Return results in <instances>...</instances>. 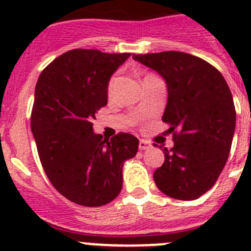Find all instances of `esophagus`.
I'll return each instance as SVG.
<instances>
[{"mask_svg":"<svg viewBox=\"0 0 251 251\" xmlns=\"http://www.w3.org/2000/svg\"><path fill=\"white\" fill-rule=\"evenodd\" d=\"M152 147V145H151L148 141L146 140H141L140 143H138V148H140L141 151H146V150H150V148Z\"/></svg>","mask_w":251,"mask_h":251,"instance_id":"obj_1","label":"esophagus"}]
</instances>
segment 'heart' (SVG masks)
Instances as JSON below:
<instances>
[{
    "label": "heart",
    "instance_id": "1",
    "mask_svg": "<svg viewBox=\"0 0 251 251\" xmlns=\"http://www.w3.org/2000/svg\"><path fill=\"white\" fill-rule=\"evenodd\" d=\"M114 81H115V79H111L110 81V83H109V87H108V93L109 94H111V92H113V87H114Z\"/></svg>",
    "mask_w": 251,
    "mask_h": 251
}]
</instances>
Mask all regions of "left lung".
I'll use <instances>...</instances> for the list:
<instances>
[{
    "instance_id": "obj_1",
    "label": "left lung",
    "mask_w": 251,
    "mask_h": 251,
    "mask_svg": "<svg viewBox=\"0 0 251 251\" xmlns=\"http://www.w3.org/2000/svg\"><path fill=\"white\" fill-rule=\"evenodd\" d=\"M165 81L163 121L173 133L172 150L153 174L157 187L176 200L207 193L225 168L235 131V108L225 77L212 65L180 51L132 55Z\"/></svg>"
}]
</instances>
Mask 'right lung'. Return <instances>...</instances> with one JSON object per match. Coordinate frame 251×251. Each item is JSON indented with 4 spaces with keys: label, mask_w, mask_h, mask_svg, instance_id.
<instances>
[{
    "label": "right lung",
    "mask_w": 251,
    "mask_h": 251,
    "mask_svg": "<svg viewBox=\"0 0 251 251\" xmlns=\"http://www.w3.org/2000/svg\"><path fill=\"white\" fill-rule=\"evenodd\" d=\"M130 56L76 49L55 58L36 82L30 126L39 158L52 186L77 205L111 202L123 187L124 163L137 153V137L106 140L92 124L108 104L111 76Z\"/></svg>",
    "instance_id": "obj_1"
}]
</instances>
